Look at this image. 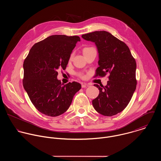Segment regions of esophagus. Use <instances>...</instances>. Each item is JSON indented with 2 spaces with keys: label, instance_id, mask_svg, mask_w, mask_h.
Wrapping results in <instances>:
<instances>
[{
  "label": "esophagus",
  "instance_id": "1",
  "mask_svg": "<svg viewBox=\"0 0 161 161\" xmlns=\"http://www.w3.org/2000/svg\"><path fill=\"white\" fill-rule=\"evenodd\" d=\"M89 85L87 84H86V83L82 84V88H86V87H89Z\"/></svg>",
  "mask_w": 161,
  "mask_h": 161
}]
</instances>
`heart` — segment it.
<instances>
[{
    "label": "heart",
    "instance_id": "obj_1",
    "mask_svg": "<svg viewBox=\"0 0 161 161\" xmlns=\"http://www.w3.org/2000/svg\"><path fill=\"white\" fill-rule=\"evenodd\" d=\"M91 48H92V47H85V48L83 49V53L85 52V51H87V50H89V49H91ZM72 56H73V54H72L70 55V59H71V58H72ZM79 76L81 77H84V75H82V74H79Z\"/></svg>",
    "mask_w": 161,
    "mask_h": 161
}]
</instances>
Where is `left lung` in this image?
<instances>
[{
	"mask_svg": "<svg viewBox=\"0 0 161 161\" xmlns=\"http://www.w3.org/2000/svg\"><path fill=\"white\" fill-rule=\"evenodd\" d=\"M82 37L94 42L98 49L99 67L95 77L109 74L106 86L94 84L99 94L92 100V105L101 115H116L127 107L136 90V61L128 46L109 32L96 31Z\"/></svg>",
	"mask_w": 161,
	"mask_h": 161,
	"instance_id": "left-lung-1",
	"label": "left lung"
}]
</instances>
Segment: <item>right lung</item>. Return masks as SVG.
Masks as SVG:
<instances>
[{
  "instance_id": "obj_1",
  "label": "right lung",
  "mask_w": 161,
  "mask_h": 161,
  "mask_svg": "<svg viewBox=\"0 0 161 161\" xmlns=\"http://www.w3.org/2000/svg\"><path fill=\"white\" fill-rule=\"evenodd\" d=\"M80 39L78 36L51 35L35 43L23 62V86L35 108L49 116L62 115L69 108L75 93L81 89L76 82L63 86L57 79Z\"/></svg>"
}]
</instances>
